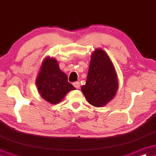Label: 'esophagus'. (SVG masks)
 <instances>
[{"label":"esophagus","instance_id":"esophagus-1","mask_svg":"<svg viewBox=\"0 0 156 156\" xmlns=\"http://www.w3.org/2000/svg\"><path fill=\"white\" fill-rule=\"evenodd\" d=\"M73 86L78 89L80 88V82H75V83H73Z\"/></svg>","mask_w":156,"mask_h":156}]
</instances>
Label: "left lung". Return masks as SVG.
Here are the masks:
<instances>
[{
    "label": "left lung",
    "mask_w": 156,
    "mask_h": 156,
    "mask_svg": "<svg viewBox=\"0 0 156 156\" xmlns=\"http://www.w3.org/2000/svg\"><path fill=\"white\" fill-rule=\"evenodd\" d=\"M118 82L111 59L104 51L97 49L93 53L86 83L82 92L90 104L102 107L116 94Z\"/></svg>",
    "instance_id": "1"
}]
</instances>
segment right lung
Returning <instances> with one entry per match:
<instances>
[{
	"mask_svg": "<svg viewBox=\"0 0 156 156\" xmlns=\"http://www.w3.org/2000/svg\"><path fill=\"white\" fill-rule=\"evenodd\" d=\"M36 83L42 98L52 104H57L67 93L76 89L68 82L66 74L60 71L57 61L50 57L43 61Z\"/></svg>",
	"mask_w": 156,
	"mask_h": 156,
	"instance_id": "obj_1",
	"label": "right lung"
}]
</instances>
